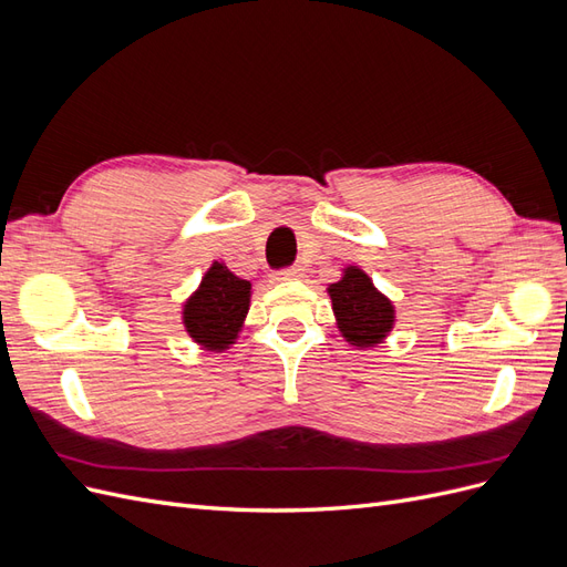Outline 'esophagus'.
<instances>
[{
    "label": "esophagus",
    "mask_w": 567,
    "mask_h": 567,
    "mask_svg": "<svg viewBox=\"0 0 567 567\" xmlns=\"http://www.w3.org/2000/svg\"><path fill=\"white\" fill-rule=\"evenodd\" d=\"M300 277H302V269H298V267H288V269L277 271V281H293Z\"/></svg>",
    "instance_id": "obj_1"
}]
</instances>
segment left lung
I'll use <instances>...</instances> for the list:
<instances>
[{"mask_svg":"<svg viewBox=\"0 0 567 567\" xmlns=\"http://www.w3.org/2000/svg\"><path fill=\"white\" fill-rule=\"evenodd\" d=\"M340 336L352 348H375L394 326V305L373 286L369 274L354 265L342 269L340 281L329 288Z\"/></svg>","mask_w":567,"mask_h":567,"instance_id":"left-lung-1","label":"left lung"}]
</instances>
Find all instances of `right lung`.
<instances>
[{"label":"right lung","mask_w":567,"mask_h":567,"mask_svg":"<svg viewBox=\"0 0 567 567\" xmlns=\"http://www.w3.org/2000/svg\"><path fill=\"white\" fill-rule=\"evenodd\" d=\"M250 293V281L236 277L225 262H213L182 307L186 333L208 352L229 350L244 329Z\"/></svg>","instance_id":"add662e5"}]
</instances>
